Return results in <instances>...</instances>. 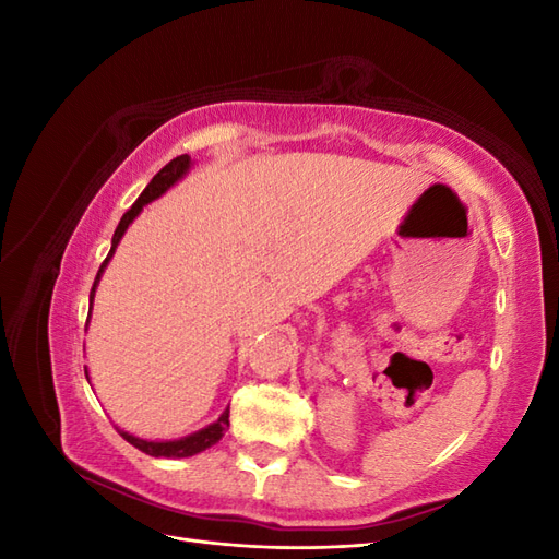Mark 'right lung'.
Listing matches in <instances>:
<instances>
[{"instance_id": "1", "label": "right lung", "mask_w": 559, "mask_h": 559, "mask_svg": "<svg viewBox=\"0 0 559 559\" xmlns=\"http://www.w3.org/2000/svg\"><path fill=\"white\" fill-rule=\"evenodd\" d=\"M189 165H191V156H189V154L173 158L154 179L148 181V186L142 191V195H140L138 200H134V205L123 214L121 224L116 226V233H114V240H111V249H109V253H107V259L103 261V265H99V270H97V277H95L93 289H91V302H93V296H95V286H97V282H99V275H103L105 265L109 263L116 245L121 242L123 233H126V228L130 226L132 218L142 212V207L146 205V202H151V200L158 198L160 193H165L167 189H170V186H173L186 170H189ZM228 413H230V411H226V413H224L222 417H218V419L214 421V425H210L207 429H202V431H198V433H193V436H186V438H181V441L154 443V441H142V438H134V436H130V433H126V431H121V436L126 438V441H128L130 445H134L138 450L151 454V456H191V454H198V452H202V450H207V448L214 445L216 441H222L224 431H226L228 425H230V421H228Z\"/></svg>"}]
</instances>
